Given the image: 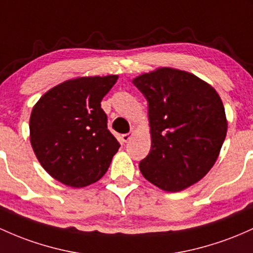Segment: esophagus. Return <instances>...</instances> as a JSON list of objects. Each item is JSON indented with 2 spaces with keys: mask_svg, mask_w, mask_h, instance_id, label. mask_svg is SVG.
<instances>
[{
  "mask_svg": "<svg viewBox=\"0 0 253 253\" xmlns=\"http://www.w3.org/2000/svg\"><path fill=\"white\" fill-rule=\"evenodd\" d=\"M131 137H132V132L126 133V134H122L121 135V140L124 141V143H127V141L131 139Z\"/></svg>",
  "mask_w": 253,
  "mask_h": 253,
  "instance_id": "34e87169",
  "label": "esophagus"
}]
</instances>
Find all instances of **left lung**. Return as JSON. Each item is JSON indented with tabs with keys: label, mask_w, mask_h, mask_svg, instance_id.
<instances>
[{
	"label": "left lung",
	"mask_w": 253,
	"mask_h": 253,
	"mask_svg": "<svg viewBox=\"0 0 253 253\" xmlns=\"http://www.w3.org/2000/svg\"><path fill=\"white\" fill-rule=\"evenodd\" d=\"M149 105L151 150L139 168L148 181L177 192L207 175L227 134L220 96L187 72L160 68L133 80Z\"/></svg>",
	"instance_id": "1"
}]
</instances>
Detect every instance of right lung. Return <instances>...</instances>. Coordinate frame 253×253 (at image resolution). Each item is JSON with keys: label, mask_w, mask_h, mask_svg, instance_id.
I'll return each mask as SVG.
<instances>
[{"label": "right lung", "mask_w": 253, "mask_h": 253, "mask_svg": "<svg viewBox=\"0 0 253 253\" xmlns=\"http://www.w3.org/2000/svg\"><path fill=\"white\" fill-rule=\"evenodd\" d=\"M116 80L118 76L68 80L49 90L33 107V151L42 167L62 184L84 187L98 181L120 148L101 108Z\"/></svg>", "instance_id": "obj_1"}]
</instances>
